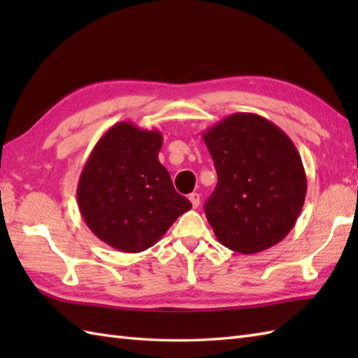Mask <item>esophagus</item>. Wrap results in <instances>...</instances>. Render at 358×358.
Masks as SVG:
<instances>
[{
	"instance_id": "34e87169",
	"label": "esophagus",
	"mask_w": 358,
	"mask_h": 358,
	"mask_svg": "<svg viewBox=\"0 0 358 358\" xmlns=\"http://www.w3.org/2000/svg\"><path fill=\"white\" fill-rule=\"evenodd\" d=\"M189 200H191L194 208H199V206H200V194L192 192L191 195H189Z\"/></svg>"
}]
</instances>
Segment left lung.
Returning <instances> with one entry per match:
<instances>
[{"label":"left lung","mask_w":358,"mask_h":358,"mask_svg":"<svg viewBox=\"0 0 358 358\" xmlns=\"http://www.w3.org/2000/svg\"><path fill=\"white\" fill-rule=\"evenodd\" d=\"M218 183L204 204L215 237L240 254H257L295 226L308 181L299 150L278 126L237 112L203 132Z\"/></svg>","instance_id":"8db88e82"}]
</instances>
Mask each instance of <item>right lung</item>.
Returning a JSON list of instances; mask_svg holds the SVG:
<instances>
[{
	"mask_svg": "<svg viewBox=\"0 0 358 358\" xmlns=\"http://www.w3.org/2000/svg\"><path fill=\"white\" fill-rule=\"evenodd\" d=\"M163 135L129 121L106 132L83 167L77 200L81 217L106 245L121 252H141L163 237L192 208L173 189L159 163Z\"/></svg>",
	"mask_w": 358,
	"mask_h": 358,
	"instance_id": "add662e5",
	"label": "right lung"
}]
</instances>
